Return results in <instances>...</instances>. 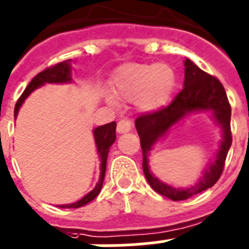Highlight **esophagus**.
I'll use <instances>...</instances> for the list:
<instances>
[{"label": "esophagus", "instance_id": "34e87169", "mask_svg": "<svg viewBox=\"0 0 249 249\" xmlns=\"http://www.w3.org/2000/svg\"><path fill=\"white\" fill-rule=\"evenodd\" d=\"M131 128H132V123L127 120H121L117 124V132L118 133H126Z\"/></svg>", "mask_w": 249, "mask_h": 249}]
</instances>
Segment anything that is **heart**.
Segmentation results:
<instances>
[{
  "label": "heart",
  "instance_id": "1",
  "mask_svg": "<svg viewBox=\"0 0 249 249\" xmlns=\"http://www.w3.org/2000/svg\"><path fill=\"white\" fill-rule=\"evenodd\" d=\"M176 84V72L166 63H126L113 75L112 92L118 99L135 100L141 112L153 113L168 104ZM107 102L117 106L113 96Z\"/></svg>",
  "mask_w": 249,
  "mask_h": 249
}]
</instances>
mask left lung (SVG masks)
<instances>
[{
    "instance_id": "8db88e82",
    "label": "left lung",
    "mask_w": 249,
    "mask_h": 249,
    "mask_svg": "<svg viewBox=\"0 0 249 249\" xmlns=\"http://www.w3.org/2000/svg\"><path fill=\"white\" fill-rule=\"evenodd\" d=\"M209 111L222 131V141L215 158L208 164L195 186L174 187L160 181L149 170L148 154L158 141L192 112ZM231 104L223 85L213 76L197 67L191 59H184V83L182 91L169 106L140 116L135 122L142 149V169L147 182L155 192L173 201L187 200L216 183L223 173L224 163L231 145Z\"/></svg>"
}]
</instances>
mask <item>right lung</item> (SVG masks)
I'll list each match as a JSON object with an SVG mask.
<instances>
[{"label": "right lung", "mask_w": 249, "mask_h": 249, "mask_svg": "<svg viewBox=\"0 0 249 249\" xmlns=\"http://www.w3.org/2000/svg\"><path fill=\"white\" fill-rule=\"evenodd\" d=\"M71 59L63 61V62L58 63V65L49 67V69L44 70L40 73L34 77L30 81L26 89L20 96V99L18 100L15 106V120L18 117V113L24 104L25 99L36 89L40 88V86L46 85V84H69L72 83V67H71ZM116 122L107 123L103 126L96 127L92 129V135H94V141H95V147H96V154L100 159V176L98 183L95 187L90 191L89 194H86L83 198H80L79 201H76L73 203H66V205H58V207L62 209H77V207H83L91 202L98 195H99L100 190H102L103 180L106 177V169H107V158H108V153L114 141H116Z\"/></svg>", "instance_id": "1"}]
</instances>
